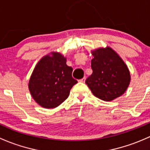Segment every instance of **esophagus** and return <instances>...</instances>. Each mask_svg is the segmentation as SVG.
Segmentation results:
<instances>
[{
	"mask_svg": "<svg viewBox=\"0 0 150 150\" xmlns=\"http://www.w3.org/2000/svg\"><path fill=\"white\" fill-rule=\"evenodd\" d=\"M85 80H86V77H84V78H82V79H81L79 80V82H81V83H84L85 82Z\"/></svg>",
	"mask_w": 150,
	"mask_h": 150,
	"instance_id": "esophagus-1",
	"label": "esophagus"
}]
</instances>
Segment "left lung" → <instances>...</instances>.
<instances>
[{
    "label": "left lung",
    "mask_w": 150,
    "mask_h": 150,
    "mask_svg": "<svg viewBox=\"0 0 150 150\" xmlns=\"http://www.w3.org/2000/svg\"><path fill=\"white\" fill-rule=\"evenodd\" d=\"M92 53V74L85 82L92 94L105 101L120 97L130 83V73L126 65L110 47L99 48Z\"/></svg>",
    "instance_id": "8db88e82"
}]
</instances>
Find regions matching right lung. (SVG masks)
Returning <instances> with one entry per match:
<instances>
[{
  "label": "right lung",
  "mask_w": 150,
  "mask_h": 150,
  "mask_svg": "<svg viewBox=\"0 0 150 150\" xmlns=\"http://www.w3.org/2000/svg\"><path fill=\"white\" fill-rule=\"evenodd\" d=\"M73 69L66 65V59L58 52L46 55L35 68L29 82L34 100L42 107L54 108L69 97L77 81L72 77Z\"/></svg>",
  "instance_id": "add662e5"
}]
</instances>
